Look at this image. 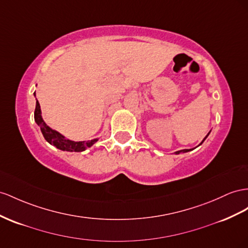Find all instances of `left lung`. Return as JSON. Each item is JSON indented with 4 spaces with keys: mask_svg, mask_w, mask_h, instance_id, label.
<instances>
[{
    "mask_svg": "<svg viewBox=\"0 0 248 248\" xmlns=\"http://www.w3.org/2000/svg\"><path fill=\"white\" fill-rule=\"evenodd\" d=\"M212 130H210V132H211ZM210 132L209 133H207V135L205 136V138L202 140V143H200L198 146H200V145H202L203 142H204V140H205V139L207 138V137H209V135H210ZM197 146V147H198ZM195 148H196V147H195ZM195 148H191V149H183V150H178V151H175V152H174V153H175V155H180V153H186V152H189V151H192V150H194V149H195Z\"/></svg>",
    "mask_w": 248,
    "mask_h": 248,
    "instance_id": "left-lung-1",
    "label": "left lung"
}]
</instances>
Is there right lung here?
<instances>
[{
  "mask_svg": "<svg viewBox=\"0 0 248 248\" xmlns=\"http://www.w3.org/2000/svg\"><path fill=\"white\" fill-rule=\"evenodd\" d=\"M33 95L35 97V93H33ZM34 121L39 126V128H41V131L46 142L51 144L52 146L56 147V148L59 150L69 151V152H82L88 148H90V147H92L93 144L97 143L99 140V138H97V139H93L89 140H78V142H75V140H69L68 138H65L57 130L52 129L51 127L46 125V122L44 121L43 116H42L41 105H39L37 99H36V106H35V111H34Z\"/></svg>",
  "mask_w": 248,
  "mask_h": 248,
  "instance_id": "obj_1",
  "label": "right lung"
}]
</instances>
